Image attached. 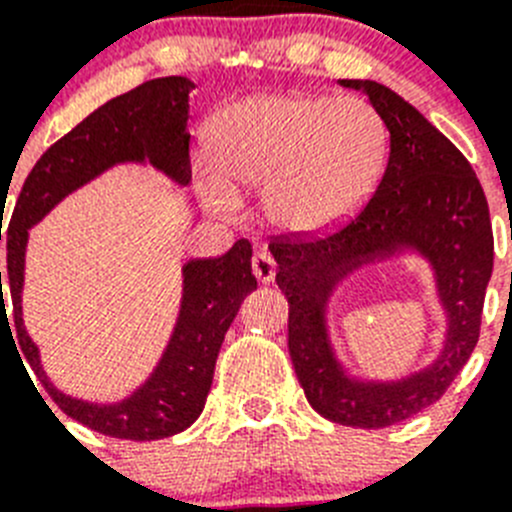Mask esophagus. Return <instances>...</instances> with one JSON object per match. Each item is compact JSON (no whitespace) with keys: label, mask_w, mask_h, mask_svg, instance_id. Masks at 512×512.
Masks as SVG:
<instances>
[{"label":"esophagus","mask_w":512,"mask_h":512,"mask_svg":"<svg viewBox=\"0 0 512 512\" xmlns=\"http://www.w3.org/2000/svg\"><path fill=\"white\" fill-rule=\"evenodd\" d=\"M251 266H253V274H256V279H259L261 284H269L271 279H274V274H277V264H274V259H271V253L266 251L253 253Z\"/></svg>","instance_id":"1"}]
</instances>
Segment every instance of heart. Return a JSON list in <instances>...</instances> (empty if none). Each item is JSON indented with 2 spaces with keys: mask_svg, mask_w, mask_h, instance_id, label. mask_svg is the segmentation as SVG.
<instances>
[{
  "mask_svg": "<svg viewBox=\"0 0 512 512\" xmlns=\"http://www.w3.org/2000/svg\"><path fill=\"white\" fill-rule=\"evenodd\" d=\"M217 174L205 176V202L230 212L234 187H264L279 228L320 233L354 215L377 187L387 161V128L359 97L264 94L230 107L210 135Z\"/></svg>",
  "mask_w": 512,
  "mask_h": 512,
  "instance_id": "obj_1",
  "label": "heart"
}]
</instances>
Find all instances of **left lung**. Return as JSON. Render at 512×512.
<instances>
[{
	"label": "left lung",
	"instance_id": "8db88e82",
	"mask_svg": "<svg viewBox=\"0 0 512 512\" xmlns=\"http://www.w3.org/2000/svg\"><path fill=\"white\" fill-rule=\"evenodd\" d=\"M361 89L390 130V158L377 192L336 233L277 235L269 243L277 284L289 302V356L307 402L351 428H387L441 400L479 341L492 277L490 210L469 161L413 104L377 81L343 79ZM418 250L437 274L447 310L442 356L397 383H361L332 354L324 307L341 278L361 263Z\"/></svg>",
	"mask_w": 512,
	"mask_h": 512
}]
</instances>
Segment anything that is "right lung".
Segmentation results:
<instances>
[{
    "mask_svg": "<svg viewBox=\"0 0 512 512\" xmlns=\"http://www.w3.org/2000/svg\"><path fill=\"white\" fill-rule=\"evenodd\" d=\"M192 87V81L184 76H164L102 104L40 156L22 184L9 220V295L22 354L63 413L112 438L158 441L184 431L200 418L225 333L238 315L243 297L256 289L251 243L241 238L217 259H192L184 264L182 310L158 366L130 397L115 405H97L56 390L40 366L38 346L27 336L22 323L27 230L40 223L66 194L84 187L115 164L148 161L176 184L187 187L192 182L187 133ZM0 315H7L4 292Z\"/></svg>",
    "mask_w": 512,
    "mask_h": 512,
    "instance_id": "right-lung-1",
    "label": "right lung"
}]
</instances>
